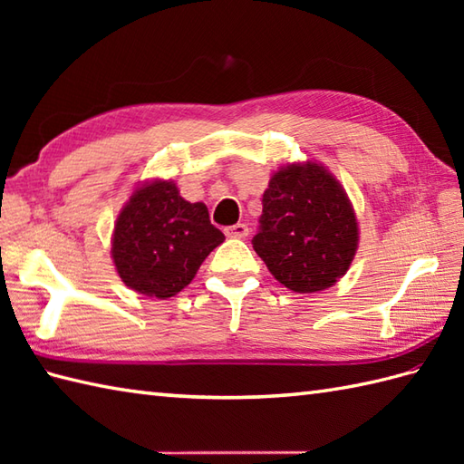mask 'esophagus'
Returning <instances> with one entry per match:
<instances>
[{"instance_id": "34e87169", "label": "esophagus", "mask_w": 464, "mask_h": 464, "mask_svg": "<svg viewBox=\"0 0 464 464\" xmlns=\"http://www.w3.org/2000/svg\"><path fill=\"white\" fill-rule=\"evenodd\" d=\"M227 237H233V239H245L249 235V227L245 223H237V225H231L225 229Z\"/></svg>"}]
</instances>
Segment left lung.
Listing matches in <instances>:
<instances>
[{"mask_svg": "<svg viewBox=\"0 0 464 464\" xmlns=\"http://www.w3.org/2000/svg\"><path fill=\"white\" fill-rule=\"evenodd\" d=\"M357 241L347 193L324 167L289 165L271 177L251 243L285 287L295 293L331 287L347 273Z\"/></svg>", "mask_w": 464, "mask_h": 464, "instance_id": "8db88e82", "label": "left lung"}]
</instances>
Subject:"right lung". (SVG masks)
Returning a JSON list of instances; mask_svg holds the SVG:
<instances>
[{"instance_id":"1","label":"right lung","mask_w":464,"mask_h":464,"mask_svg":"<svg viewBox=\"0 0 464 464\" xmlns=\"http://www.w3.org/2000/svg\"><path fill=\"white\" fill-rule=\"evenodd\" d=\"M223 241L203 203L185 201L173 181H153L140 187L117 217L111 255L127 287L167 299L193 281Z\"/></svg>"}]
</instances>
